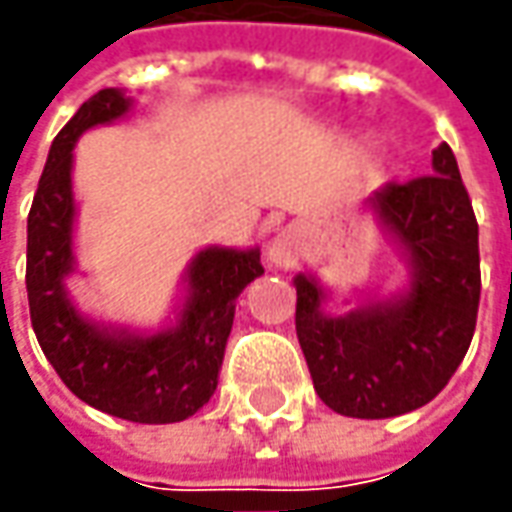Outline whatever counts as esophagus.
Listing matches in <instances>:
<instances>
[{
    "label": "esophagus",
    "instance_id": "34e87169",
    "mask_svg": "<svg viewBox=\"0 0 512 512\" xmlns=\"http://www.w3.org/2000/svg\"><path fill=\"white\" fill-rule=\"evenodd\" d=\"M300 255L302 241L294 229H285L269 243V263L274 269H294L300 263Z\"/></svg>",
    "mask_w": 512,
    "mask_h": 512
}]
</instances>
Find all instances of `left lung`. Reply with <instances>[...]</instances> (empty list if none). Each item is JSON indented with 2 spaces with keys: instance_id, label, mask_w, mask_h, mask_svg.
<instances>
[{
  "instance_id": "left-lung-1",
  "label": "left lung",
  "mask_w": 512,
  "mask_h": 512,
  "mask_svg": "<svg viewBox=\"0 0 512 512\" xmlns=\"http://www.w3.org/2000/svg\"><path fill=\"white\" fill-rule=\"evenodd\" d=\"M409 263V288L330 316L325 291L297 274V339L316 395L344 417L406 415L440 395L474 339L479 224L446 142L431 173L384 184L370 201Z\"/></svg>"
}]
</instances>
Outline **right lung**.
<instances>
[{"label":"right lung","mask_w":512,"mask_h":512,"mask_svg":"<svg viewBox=\"0 0 512 512\" xmlns=\"http://www.w3.org/2000/svg\"><path fill=\"white\" fill-rule=\"evenodd\" d=\"M131 100L100 89L52 139L27 215V300L44 356L83 403L131 423H179L218 387L235 300L263 274L260 249L210 246L187 266V297L176 325L159 333L103 328L72 305L75 271L72 148L83 131L120 120Z\"/></svg>","instance_id":"add662e5"}]
</instances>
